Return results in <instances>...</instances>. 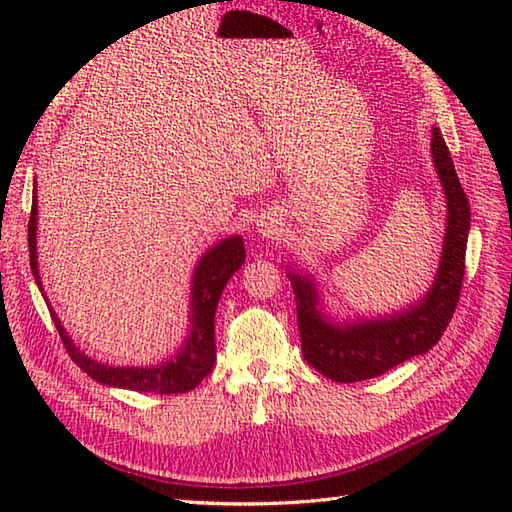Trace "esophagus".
<instances>
[{
  "mask_svg": "<svg viewBox=\"0 0 512 512\" xmlns=\"http://www.w3.org/2000/svg\"><path fill=\"white\" fill-rule=\"evenodd\" d=\"M255 231L262 239H275L281 235V231H284V222H281V217L277 213L268 211L257 217Z\"/></svg>",
  "mask_w": 512,
  "mask_h": 512,
  "instance_id": "34e87169",
  "label": "esophagus"
}]
</instances>
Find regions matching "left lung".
<instances>
[{"label": "left lung", "instance_id": "obj_1", "mask_svg": "<svg viewBox=\"0 0 512 512\" xmlns=\"http://www.w3.org/2000/svg\"><path fill=\"white\" fill-rule=\"evenodd\" d=\"M431 158L447 200V226L438 273L429 290L407 308L380 317L336 319L308 270L288 266L297 301L301 352L308 365L336 383L376 378L436 345L458 306L471 206L455 173L440 127H431Z\"/></svg>", "mask_w": 512, "mask_h": 512}]
</instances>
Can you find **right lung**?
Wrapping results in <instances>:
<instances>
[{
	"instance_id": "obj_1",
	"label": "right lung",
	"mask_w": 512,
	"mask_h": 512,
	"mask_svg": "<svg viewBox=\"0 0 512 512\" xmlns=\"http://www.w3.org/2000/svg\"><path fill=\"white\" fill-rule=\"evenodd\" d=\"M28 250H30V270L48 303L52 321L57 325L65 350L72 361L79 365L85 374L105 387L147 391V394H184L198 387L204 376L211 372L215 363V310L222 290L228 284L246 259L242 235L224 237L213 244L193 268L191 275V299H189V330L178 352H173L167 361L156 365H112L101 363L85 354L79 345L72 341L68 330L63 328L57 312L52 310L50 301L43 292L37 262V182L32 193V211L28 222Z\"/></svg>"
}]
</instances>
